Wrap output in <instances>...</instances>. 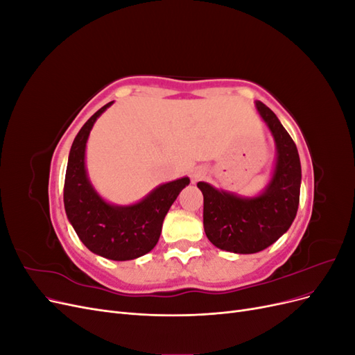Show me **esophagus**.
Instances as JSON below:
<instances>
[{
    "label": "esophagus",
    "instance_id": "1",
    "mask_svg": "<svg viewBox=\"0 0 355 355\" xmlns=\"http://www.w3.org/2000/svg\"><path fill=\"white\" fill-rule=\"evenodd\" d=\"M204 176H206V170H204L202 167H196V168L191 170V180L192 182H198Z\"/></svg>",
    "mask_w": 355,
    "mask_h": 355
}]
</instances>
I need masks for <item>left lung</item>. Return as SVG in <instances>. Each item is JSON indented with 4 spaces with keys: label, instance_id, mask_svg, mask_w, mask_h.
Instances as JSON below:
<instances>
[{
    "label": "left lung",
    "instance_id": "1",
    "mask_svg": "<svg viewBox=\"0 0 355 355\" xmlns=\"http://www.w3.org/2000/svg\"><path fill=\"white\" fill-rule=\"evenodd\" d=\"M256 110L274 137L277 158L270 184L256 197H240L198 182L204 197L202 223L207 239L220 250L257 253L274 244L295 220L300 194L297 148L277 115L262 102Z\"/></svg>",
    "mask_w": 355,
    "mask_h": 355
}]
</instances>
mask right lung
Returning a JSON list of instances; mask_svg holds the SVG:
<instances>
[{
  "label": "right lung",
  "instance_id": "add662e5",
  "mask_svg": "<svg viewBox=\"0 0 355 355\" xmlns=\"http://www.w3.org/2000/svg\"><path fill=\"white\" fill-rule=\"evenodd\" d=\"M114 102L94 112L75 136L67 167L63 202L67 216L87 249L111 261H132L151 252L158 243L163 220L179 192L189 185L180 178L158 185L130 206L105 201L85 170V145L93 124Z\"/></svg>",
  "mask_w": 355,
  "mask_h": 355
}]
</instances>
